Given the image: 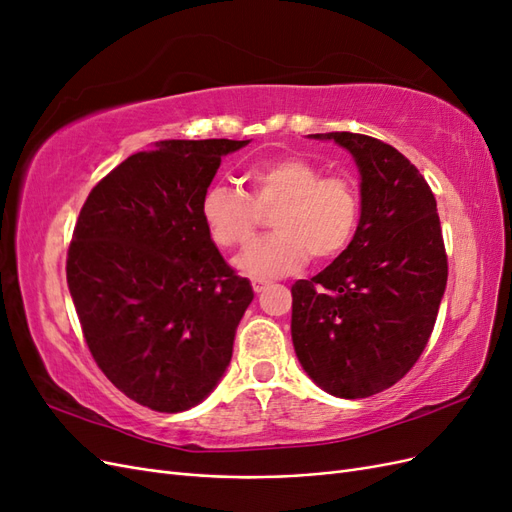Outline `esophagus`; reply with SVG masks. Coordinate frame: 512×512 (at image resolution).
Listing matches in <instances>:
<instances>
[{
	"label": "esophagus",
	"mask_w": 512,
	"mask_h": 512,
	"mask_svg": "<svg viewBox=\"0 0 512 512\" xmlns=\"http://www.w3.org/2000/svg\"><path fill=\"white\" fill-rule=\"evenodd\" d=\"M269 284H271V282H267V280H260V277H254V280H252V288H254V292H256V294L265 292V290L269 288Z\"/></svg>",
	"instance_id": "esophagus-1"
}]
</instances>
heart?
<instances>
[{"label": "heart", "mask_w": 512, "mask_h": 512, "mask_svg": "<svg viewBox=\"0 0 512 512\" xmlns=\"http://www.w3.org/2000/svg\"><path fill=\"white\" fill-rule=\"evenodd\" d=\"M250 196L213 183L200 200V218L215 245L239 250L256 235L258 211H271L273 235L241 254L237 267L275 277L301 267L312 254L333 260L352 243L361 220V194L352 179L322 177V170L297 156H280L245 170Z\"/></svg>", "instance_id": "b5f03b06"}]
</instances>
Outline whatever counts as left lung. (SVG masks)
Returning a JSON list of instances; mask_svg holds the SVG:
<instances>
[{
  "label": "left lung",
  "mask_w": 512,
  "mask_h": 512,
  "mask_svg": "<svg viewBox=\"0 0 512 512\" xmlns=\"http://www.w3.org/2000/svg\"><path fill=\"white\" fill-rule=\"evenodd\" d=\"M359 168L361 220L346 250L292 292V344L322 391L361 399L404 378L425 350L446 290L436 198L416 166L378 138L309 134Z\"/></svg>",
  "instance_id": "1"
}]
</instances>
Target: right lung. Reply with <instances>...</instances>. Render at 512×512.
Listing matches in <instances>:
<instances>
[{
    "label": "right lung",
    "mask_w": 512,
    "mask_h": 512,
    "mask_svg": "<svg viewBox=\"0 0 512 512\" xmlns=\"http://www.w3.org/2000/svg\"><path fill=\"white\" fill-rule=\"evenodd\" d=\"M250 141H160L87 196L68 250L70 297L98 367L136 404L183 412L230 365L254 290L200 218L220 162Z\"/></svg>",
    "instance_id": "right-lung-1"
}]
</instances>
